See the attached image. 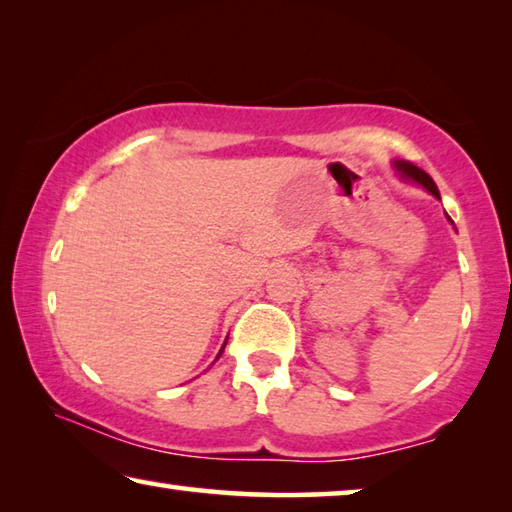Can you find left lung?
Returning a JSON list of instances; mask_svg holds the SVG:
<instances>
[{
    "label": "left lung",
    "mask_w": 512,
    "mask_h": 512,
    "mask_svg": "<svg viewBox=\"0 0 512 512\" xmlns=\"http://www.w3.org/2000/svg\"><path fill=\"white\" fill-rule=\"evenodd\" d=\"M392 165H394V170L398 172V176H401L403 181H410V183L421 185V188L430 192L432 197L441 199L439 188H436V183L432 181V176L427 174L425 170H421V167H416V165H414V163H410V161H394ZM448 221H450V224H454V221H452L450 217H448Z\"/></svg>",
    "instance_id": "8db88e82"
}]
</instances>
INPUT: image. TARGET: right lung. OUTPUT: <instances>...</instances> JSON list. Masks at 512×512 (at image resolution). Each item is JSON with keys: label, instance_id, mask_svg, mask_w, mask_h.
<instances>
[{"label": "right lung", "instance_id": "add662e5", "mask_svg": "<svg viewBox=\"0 0 512 512\" xmlns=\"http://www.w3.org/2000/svg\"><path fill=\"white\" fill-rule=\"evenodd\" d=\"M226 342H228V338H226ZM226 342H224V345H221V349H219V353H217V358H215V360H219V358H221V353H224V349H226Z\"/></svg>", "mask_w": 512, "mask_h": 512}]
</instances>
